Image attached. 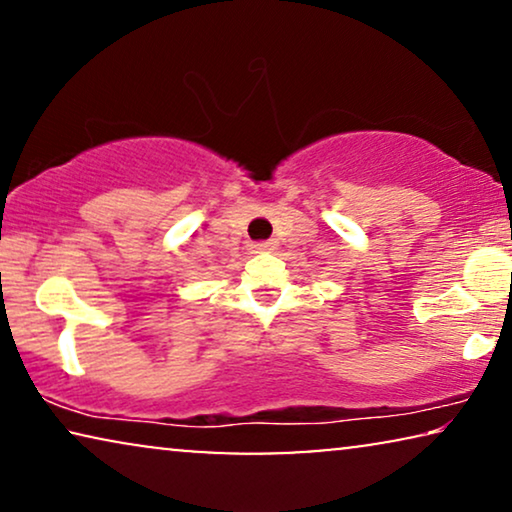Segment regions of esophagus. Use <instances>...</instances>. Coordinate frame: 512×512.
<instances>
[{"label": "esophagus", "mask_w": 512, "mask_h": 512, "mask_svg": "<svg viewBox=\"0 0 512 512\" xmlns=\"http://www.w3.org/2000/svg\"><path fill=\"white\" fill-rule=\"evenodd\" d=\"M251 251H254V254H265V251H275V242H272V240L254 242V244H251Z\"/></svg>", "instance_id": "obj_1"}]
</instances>
